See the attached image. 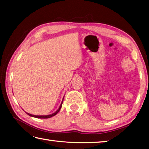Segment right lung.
Returning <instances> with one entry per match:
<instances>
[{"instance_id":"add662e5","label":"right lung","mask_w":149,"mask_h":149,"mask_svg":"<svg viewBox=\"0 0 149 149\" xmlns=\"http://www.w3.org/2000/svg\"><path fill=\"white\" fill-rule=\"evenodd\" d=\"M62 103H63V102H61V105H60V106H59V109H58V110H57L55 113H54L53 114H52V115H44V116H42V115L39 116V115H31V114L28 113H26L28 115H29V116H33V117H35V118H50V117H52V116H54V115H56V114L58 113L59 111V110L61 109V108Z\"/></svg>"}]
</instances>
